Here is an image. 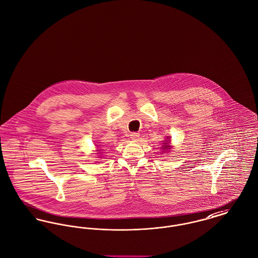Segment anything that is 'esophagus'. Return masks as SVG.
<instances>
[{
    "label": "esophagus",
    "instance_id": "esophagus-1",
    "mask_svg": "<svg viewBox=\"0 0 258 258\" xmlns=\"http://www.w3.org/2000/svg\"><path fill=\"white\" fill-rule=\"evenodd\" d=\"M139 137H140V134L137 133V132H132V133L130 134V138H131L132 140H134V141H137Z\"/></svg>",
    "mask_w": 258,
    "mask_h": 258
}]
</instances>
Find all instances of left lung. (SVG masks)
<instances>
[{
	"label": "left lung",
	"instance_id": "left-lung-1",
	"mask_svg": "<svg viewBox=\"0 0 258 258\" xmlns=\"http://www.w3.org/2000/svg\"><path fill=\"white\" fill-rule=\"evenodd\" d=\"M167 142H168V141H167ZM164 144H165V145H164V146H163V148H164V149H167V148H168V147H169V146H168V144H169V142H168V143H164ZM163 148H162V149H163Z\"/></svg>",
	"mask_w": 258,
	"mask_h": 258
}]
</instances>
